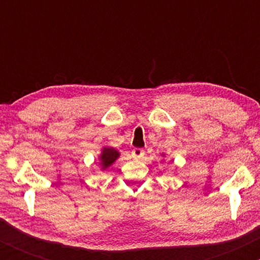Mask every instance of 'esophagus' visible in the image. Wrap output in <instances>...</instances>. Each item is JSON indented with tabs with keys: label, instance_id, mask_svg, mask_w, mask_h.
Returning <instances> with one entry per match:
<instances>
[{
	"label": "esophagus",
	"instance_id": "obj_1",
	"mask_svg": "<svg viewBox=\"0 0 260 260\" xmlns=\"http://www.w3.org/2000/svg\"><path fill=\"white\" fill-rule=\"evenodd\" d=\"M144 150L142 148H134L132 150V156L134 159H142L144 156Z\"/></svg>",
	"mask_w": 260,
	"mask_h": 260
}]
</instances>
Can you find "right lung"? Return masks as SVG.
I'll return each instance as SVG.
<instances>
[{"label":"right lung","instance_id":"right-lung-1","mask_svg":"<svg viewBox=\"0 0 260 260\" xmlns=\"http://www.w3.org/2000/svg\"><path fill=\"white\" fill-rule=\"evenodd\" d=\"M118 156H120V153H118L116 149L106 148V147L103 148V151H101L100 157H99L101 168H103V170L110 168V166H111L112 164L118 159Z\"/></svg>","mask_w":260,"mask_h":260}]
</instances>
